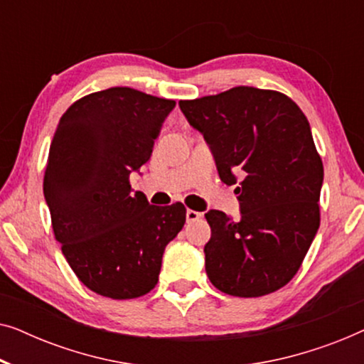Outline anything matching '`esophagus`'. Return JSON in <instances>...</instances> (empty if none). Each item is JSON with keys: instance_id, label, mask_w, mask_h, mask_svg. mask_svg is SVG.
<instances>
[{"instance_id": "1", "label": "esophagus", "mask_w": 364, "mask_h": 364, "mask_svg": "<svg viewBox=\"0 0 364 364\" xmlns=\"http://www.w3.org/2000/svg\"><path fill=\"white\" fill-rule=\"evenodd\" d=\"M186 217H187V222H196V220H198V218H202V213L196 212V210H191V208H188Z\"/></svg>"}]
</instances>
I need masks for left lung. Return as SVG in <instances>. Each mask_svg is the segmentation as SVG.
Returning a JSON list of instances; mask_svg holds the SVG:
<instances>
[{
    "label": "left lung",
    "mask_w": 364,
    "mask_h": 364,
    "mask_svg": "<svg viewBox=\"0 0 364 364\" xmlns=\"http://www.w3.org/2000/svg\"><path fill=\"white\" fill-rule=\"evenodd\" d=\"M178 106L210 147L220 181L238 183L240 220L205 213L208 280L242 298L280 290L320 227L323 162L308 119L285 94L250 86Z\"/></svg>",
    "instance_id": "1"
}]
</instances>
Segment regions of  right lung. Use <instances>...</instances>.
<instances>
[{"label": "right lung", "instance_id": "1", "mask_svg": "<svg viewBox=\"0 0 364 364\" xmlns=\"http://www.w3.org/2000/svg\"><path fill=\"white\" fill-rule=\"evenodd\" d=\"M176 101L131 87L92 92L63 114L44 172V198L63 255L97 295L131 300L157 285L186 207L151 205L129 176L149 159Z\"/></svg>", "mask_w": 364, "mask_h": 364}]
</instances>
